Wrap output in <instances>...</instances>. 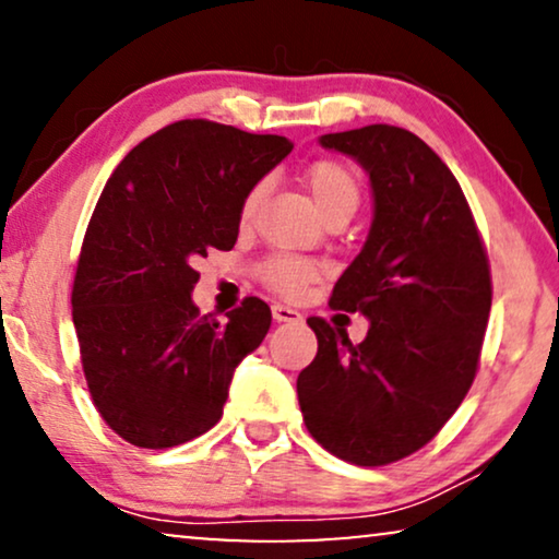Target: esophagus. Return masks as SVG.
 Returning <instances> with one entry per match:
<instances>
[{
	"label": "esophagus",
	"instance_id": "esophagus-1",
	"mask_svg": "<svg viewBox=\"0 0 559 559\" xmlns=\"http://www.w3.org/2000/svg\"><path fill=\"white\" fill-rule=\"evenodd\" d=\"M272 316L277 323H300L302 316L297 308H289V305H282V302H274L272 305Z\"/></svg>",
	"mask_w": 559,
	"mask_h": 559
}]
</instances>
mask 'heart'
<instances>
[{"mask_svg":"<svg viewBox=\"0 0 559 559\" xmlns=\"http://www.w3.org/2000/svg\"><path fill=\"white\" fill-rule=\"evenodd\" d=\"M305 188H308L310 201L316 205L320 216H331L333 211H356L358 205V180L356 175L348 170L346 165L333 163V159H320V163H312L308 170H305ZM264 188L257 186L251 188L247 198L241 203V218L249 221L254 216L259 201H262ZM262 277L270 287L280 289V293L295 295L300 293L305 285H310L312 280L320 277V266L310 259L302 257H272L266 259L262 266Z\"/></svg>","mask_w":559,"mask_h":559,"instance_id":"heart-1","label":"heart"}]
</instances>
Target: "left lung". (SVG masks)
Here are the masks:
<instances>
[{"label":"left lung","mask_w":559,"mask_h":559,"mask_svg":"<svg viewBox=\"0 0 559 559\" xmlns=\"http://www.w3.org/2000/svg\"><path fill=\"white\" fill-rule=\"evenodd\" d=\"M318 142L369 175V236L331 297L361 312L369 333L350 343L343 328L310 318L318 356L297 377V400L325 450L386 465L430 442L468 394L491 274L455 175L419 136L369 124Z\"/></svg>","instance_id":"1"}]
</instances>
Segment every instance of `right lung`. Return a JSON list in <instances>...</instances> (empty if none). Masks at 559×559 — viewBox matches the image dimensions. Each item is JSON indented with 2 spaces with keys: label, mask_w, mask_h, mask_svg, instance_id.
Here are the masks:
<instances>
[{
  "label": "right lung",
  "mask_w": 559,
  "mask_h": 559,
  "mask_svg": "<svg viewBox=\"0 0 559 559\" xmlns=\"http://www.w3.org/2000/svg\"><path fill=\"white\" fill-rule=\"evenodd\" d=\"M293 152L280 134L186 119L136 144L98 198L73 282V325L106 425L163 450L209 432L234 371L272 325L247 297L224 323L201 316L198 257L234 249L241 203Z\"/></svg>",
  "instance_id": "add662e5"
}]
</instances>
